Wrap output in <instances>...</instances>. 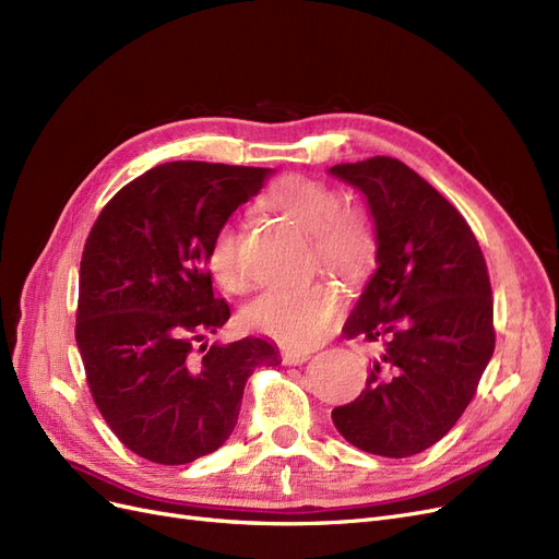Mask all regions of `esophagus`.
Wrapping results in <instances>:
<instances>
[{
    "label": "esophagus",
    "instance_id": "obj_1",
    "mask_svg": "<svg viewBox=\"0 0 559 559\" xmlns=\"http://www.w3.org/2000/svg\"><path fill=\"white\" fill-rule=\"evenodd\" d=\"M281 359L287 366H299V364L311 359V349H283Z\"/></svg>",
    "mask_w": 559,
    "mask_h": 559
}]
</instances>
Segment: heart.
<instances>
[{
	"mask_svg": "<svg viewBox=\"0 0 559 559\" xmlns=\"http://www.w3.org/2000/svg\"><path fill=\"white\" fill-rule=\"evenodd\" d=\"M266 206L311 235L313 258L341 276L361 274L373 255V227L357 204H343L332 183L287 177L266 193ZM206 266L227 293H243L248 272L239 255V230L223 223L206 246ZM341 293L316 281L297 287H274L243 308V324L287 347L320 343L341 313Z\"/></svg>",
	"mask_w": 559,
	"mask_h": 559,
	"instance_id": "heart-1",
	"label": "heart"
}]
</instances>
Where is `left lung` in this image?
<instances>
[{
  "label": "left lung",
  "mask_w": 559,
  "mask_h": 559,
  "mask_svg": "<svg viewBox=\"0 0 559 559\" xmlns=\"http://www.w3.org/2000/svg\"><path fill=\"white\" fill-rule=\"evenodd\" d=\"M332 175L366 195L378 235V272L343 334L382 345L366 391L332 419L357 449L407 459L477 394L495 349L488 266L463 214L403 160L338 163Z\"/></svg>",
  "instance_id": "1"
}]
</instances>
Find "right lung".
<instances>
[{
  "instance_id": "right-lung-1",
  "label": "right lung",
  "mask_w": 559,
  "mask_h": 559,
  "mask_svg": "<svg viewBox=\"0 0 559 559\" xmlns=\"http://www.w3.org/2000/svg\"><path fill=\"white\" fill-rule=\"evenodd\" d=\"M269 177L246 165L175 160L103 206L80 260L75 341L92 399L138 456L186 465L235 430L243 386L278 366L272 343L200 345L230 320L214 297L206 246Z\"/></svg>"
}]
</instances>
